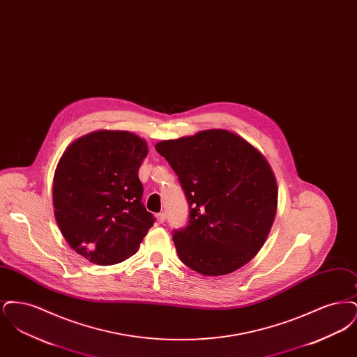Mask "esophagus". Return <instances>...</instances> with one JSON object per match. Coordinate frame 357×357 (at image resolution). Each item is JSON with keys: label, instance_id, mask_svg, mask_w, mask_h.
<instances>
[{"label": "esophagus", "instance_id": "1", "mask_svg": "<svg viewBox=\"0 0 357 357\" xmlns=\"http://www.w3.org/2000/svg\"><path fill=\"white\" fill-rule=\"evenodd\" d=\"M155 217H156V221L159 222V223H163V222L166 221V214L165 213H159Z\"/></svg>", "mask_w": 357, "mask_h": 357}]
</instances>
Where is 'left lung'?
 Wrapping results in <instances>:
<instances>
[{
    "label": "left lung",
    "mask_w": 357,
    "mask_h": 357,
    "mask_svg": "<svg viewBox=\"0 0 357 357\" xmlns=\"http://www.w3.org/2000/svg\"><path fill=\"white\" fill-rule=\"evenodd\" d=\"M176 172L190 207L172 241L183 264L204 275L236 272L265 243L278 188L266 158L227 130L162 140L155 146Z\"/></svg>",
    "instance_id": "left-lung-1"
}]
</instances>
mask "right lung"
<instances>
[{
    "label": "right lung",
    "mask_w": 357,
    "mask_h": 357,
    "mask_svg": "<svg viewBox=\"0 0 357 357\" xmlns=\"http://www.w3.org/2000/svg\"><path fill=\"white\" fill-rule=\"evenodd\" d=\"M147 142L99 130L72 142L53 176L54 218L69 246L96 265L134 255L155 218L142 204Z\"/></svg>",
    "instance_id": "add662e5"
}]
</instances>
